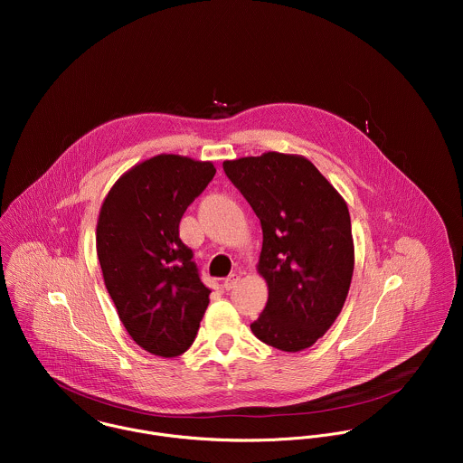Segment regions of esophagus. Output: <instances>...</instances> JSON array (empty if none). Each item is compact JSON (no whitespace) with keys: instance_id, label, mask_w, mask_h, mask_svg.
I'll return each mask as SVG.
<instances>
[{"instance_id":"34e87169","label":"esophagus","mask_w":463,"mask_h":463,"mask_svg":"<svg viewBox=\"0 0 463 463\" xmlns=\"http://www.w3.org/2000/svg\"><path fill=\"white\" fill-rule=\"evenodd\" d=\"M239 276L237 274H232V276H228L226 279H224V283H222V287L226 288V290H232V288H235L237 287V283H239Z\"/></svg>"}]
</instances>
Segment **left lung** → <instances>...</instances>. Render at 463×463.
<instances>
[{
  "mask_svg": "<svg viewBox=\"0 0 463 463\" xmlns=\"http://www.w3.org/2000/svg\"><path fill=\"white\" fill-rule=\"evenodd\" d=\"M230 182L260 219L259 272L269 299L251 331L267 345L301 351L338 317L354 267L345 201L317 167L296 155L226 160Z\"/></svg>",
  "mask_w": 463,
  "mask_h": 463,
  "instance_id": "8db88e82",
  "label": "left lung"
}]
</instances>
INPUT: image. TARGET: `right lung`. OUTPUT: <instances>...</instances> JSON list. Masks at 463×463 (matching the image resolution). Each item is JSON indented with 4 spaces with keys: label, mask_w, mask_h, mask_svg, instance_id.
Wrapping results in <instances>:
<instances>
[{
    "label": "right lung",
    "mask_w": 463,
    "mask_h": 463,
    "mask_svg": "<svg viewBox=\"0 0 463 463\" xmlns=\"http://www.w3.org/2000/svg\"><path fill=\"white\" fill-rule=\"evenodd\" d=\"M213 175L212 162L158 155L123 175L99 212L96 250L107 290L133 340L158 356L191 347L210 301L180 221Z\"/></svg>",
    "instance_id": "obj_1"
}]
</instances>
